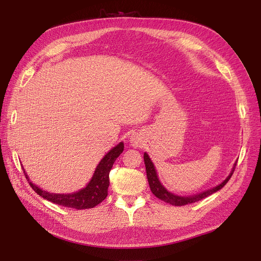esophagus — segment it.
<instances>
[{"mask_svg": "<svg viewBox=\"0 0 261 261\" xmlns=\"http://www.w3.org/2000/svg\"><path fill=\"white\" fill-rule=\"evenodd\" d=\"M131 143H132V146H134V147H140V145H141V140L139 139V138H138V137H132L131 138Z\"/></svg>", "mask_w": 261, "mask_h": 261, "instance_id": "obj_1", "label": "esophagus"}]
</instances>
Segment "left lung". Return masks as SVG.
Listing matches in <instances>:
<instances>
[{"label": "left lung", "mask_w": 261, "mask_h": 261, "mask_svg": "<svg viewBox=\"0 0 261 261\" xmlns=\"http://www.w3.org/2000/svg\"><path fill=\"white\" fill-rule=\"evenodd\" d=\"M143 160H145V165H146V171H147V178H148V182H149V186H150V190L152 192V194L156 197H158L159 199H162V201L166 202V203H169L171 205H175V206H181V205H186V204H192V203H195L197 201H201V199L205 198L210 196L211 194H213L215 192L220 191L221 188H222L226 182L229 181V179L231 178L232 174H233L234 168H236V165L234 164V167L232 169V171L230 173V175L226 177L225 180L221 182L220 185H218L216 187L211 188L208 191H205L202 192L199 194H196V195H193V196H178V195H175V194L168 192L166 188L162 185V182L159 181L158 179V176L156 173V169H154V166L152 164V162L149 158L148 153L145 152L143 153Z\"/></svg>", "instance_id": "8db88e82"}]
</instances>
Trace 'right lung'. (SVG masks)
Instances as JSON below:
<instances>
[{
    "instance_id": "add662e5",
    "label": "right lung",
    "mask_w": 261,
    "mask_h": 261,
    "mask_svg": "<svg viewBox=\"0 0 261 261\" xmlns=\"http://www.w3.org/2000/svg\"><path fill=\"white\" fill-rule=\"evenodd\" d=\"M123 142H120L118 146L111 149L97 165L92 179L86 185V187L82 188L81 191L73 194H54L50 192L42 191L41 188H39L38 186L33 184L24 171L25 178L29 181L32 190L35 191L38 195H40L41 197L48 199V201H50L55 204L77 210L92 208L107 198L108 188L110 185V170L112 169V166L116 158H118L122 153V151H123Z\"/></svg>"
}]
</instances>
